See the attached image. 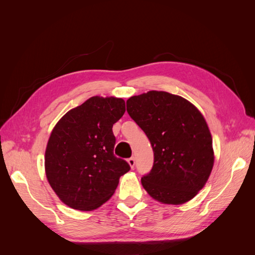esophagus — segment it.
Here are the masks:
<instances>
[{"label": "esophagus", "instance_id": "esophagus-1", "mask_svg": "<svg viewBox=\"0 0 255 255\" xmlns=\"http://www.w3.org/2000/svg\"><path fill=\"white\" fill-rule=\"evenodd\" d=\"M128 163L130 166V168H134V166H135V158L134 157H129L128 159Z\"/></svg>", "mask_w": 255, "mask_h": 255}]
</instances>
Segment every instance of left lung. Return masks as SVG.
Here are the masks:
<instances>
[{
  "label": "left lung",
  "mask_w": 255,
  "mask_h": 255,
  "mask_svg": "<svg viewBox=\"0 0 255 255\" xmlns=\"http://www.w3.org/2000/svg\"><path fill=\"white\" fill-rule=\"evenodd\" d=\"M127 111L151 142L154 163L141 177L146 192L165 204H183L208 180L213 139L202 114L186 99L166 91L130 97Z\"/></svg>",
  "instance_id": "8db88e82"
}]
</instances>
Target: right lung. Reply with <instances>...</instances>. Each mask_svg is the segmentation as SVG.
I'll return each instance as SVG.
<instances>
[{
    "mask_svg": "<svg viewBox=\"0 0 255 255\" xmlns=\"http://www.w3.org/2000/svg\"><path fill=\"white\" fill-rule=\"evenodd\" d=\"M126 112L119 98L92 97L54 127L44 166L53 190L66 205L92 211L109 200L130 167L115 156L113 126Z\"/></svg>",
    "mask_w": 255,
    "mask_h": 255,
    "instance_id": "add662e5",
    "label": "right lung"
}]
</instances>
